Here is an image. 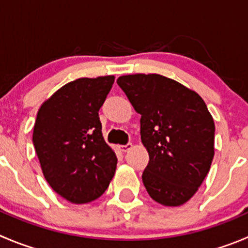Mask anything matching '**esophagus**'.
Returning a JSON list of instances; mask_svg holds the SVG:
<instances>
[{
    "label": "esophagus",
    "instance_id": "esophagus-1",
    "mask_svg": "<svg viewBox=\"0 0 248 248\" xmlns=\"http://www.w3.org/2000/svg\"><path fill=\"white\" fill-rule=\"evenodd\" d=\"M133 148V143L131 142H128L126 145H120L119 146V150L122 151V152H128L129 150H131Z\"/></svg>",
    "mask_w": 248,
    "mask_h": 248
}]
</instances>
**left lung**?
<instances>
[{"label": "left lung", "instance_id": "1", "mask_svg": "<svg viewBox=\"0 0 248 248\" xmlns=\"http://www.w3.org/2000/svg\"><path fill=\"white\" fill-rule=\"evenodd\" d=\"M117 84L141 114V141L150 161L142 173L148 195L176 207L196 193L214 155V122L195 91L158 74L119 77Z\"/></svg>", "mask_w": 248, "mask_h": 248}]
</instances>
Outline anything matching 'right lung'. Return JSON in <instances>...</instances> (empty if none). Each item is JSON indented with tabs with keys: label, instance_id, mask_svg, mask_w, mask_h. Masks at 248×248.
<instances>
[{
	"label": "right lung",
	"instance_id": "obj_1",
	"mask_svg": "<svg viewBox=\"0 0 248 248\" xmlns=\"http://www.w3.org/2000/svg\"><path fill=\"white\" fill-rule=\"evenodd\" d=\"M114 77L80 78L56 91L37 112L32 143L45 179L72 203H87L107 190L117 155L102 136L98 110Z\"/></svg>",
	"mask_w": 248,
	"mask_h": 248
}]
</instances>
